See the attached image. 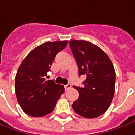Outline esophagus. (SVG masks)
<instances>
[{
  "label": "esophagus",
  "instance_id": "34e87169",
  "mask_svg": "<svg viewBox=\"0 0 135 135\" xmlns=\"http://www.w3.org/2000/svg\"><path fill=\"white\" fill-rule=\"evenodd\" d=\"M71 87V84H69H69H67V85H66V86H64V88H65V89H66V90L69 89Z\"/></svg>",
  "mask_w": 135,
  "mask_h": 135
}]
</instances>
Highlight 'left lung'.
I'll return each instance as SVG.
<instances>
[{
    "label": "left lung",
    "mask_w": 135,
    "mask_h": 135,
    "mask_svg": "<svg viewBox=\"0 0 135 135\" xmlns=\"http://www.w3.org/2000/svg\"><path fill=\"white\" fill-rule=\"evenodd\" d=\"M69 46L78 66V75H84L83 87L73 86L79 92L72 108L86 118L102 115L113 99L116 74L110 58L98 46L86 41H70Z\"/></svg>",
    "instance_id": "obj_1"
}]
</instances>
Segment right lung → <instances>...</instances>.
I'll return each instance as SVG.
<instances>
[{
	"mask_svg": "<svg viewBox=\"0 0 135 135\" xmlns=\"http://www.w3.org/2000/svg\"><path fill=\"white\" fill-rule=\"evenodd\" d=\"M68 41L46 42L29 52L22 61L15 76V94L23 111L32 117L51 113L64 92L62 85L46 80L56 55Z\"/></svg>",
	"mask_w": 135,
	"mask_h": 135,
	"instance_id": "right-lung-1",
	"label": "right lung"
}]
</instances>
